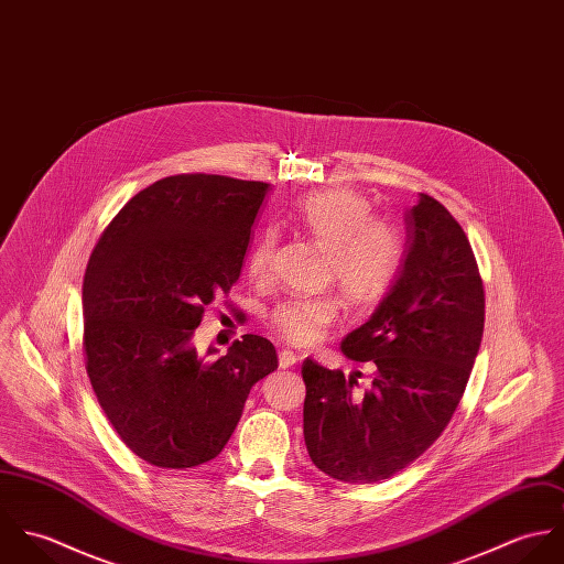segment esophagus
<instances>
[{
	"instance_id": "esophagus-1",
	"label": "esophagus",
	"mask_w": 564,
	"mask_h": 564,
	"mask_svg": "<svg viewBox=\"0 0 564 564\" xmlns=\"http://www.w3.org/2000/svg\"><path fill=\"white\" fill-rule=\"evenodd\" d=\"M278 358H280V367H282V369H291V367H295L297 360H300L291 349H282Z\"/></svg>"
}]
</instances>
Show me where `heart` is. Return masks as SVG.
<instances>
[{
	"label": "heart",
	"mask_w": 564,
	"mask_h": 564,
	"mask_svg": "<svg viewBox=\"0 0 564 564\" xmlns=\"http://www.w3.org/2000/svg\"><path fill=\"white\" fill-rule=\"evenodd\" d=\"M289 219L327 249L329 275L349 304L369 306L389 291L402 264V241L389 226L371 221V206L362 195L347 188L319 191L297 202ZM273 249L271 232L251 247L247 258L251 278L269 273ZM336 317L334 297H293L271 313V323L289 343L311 345Z\"/></svg>",
	"instance_id": "obj_1"
}]
</instances>
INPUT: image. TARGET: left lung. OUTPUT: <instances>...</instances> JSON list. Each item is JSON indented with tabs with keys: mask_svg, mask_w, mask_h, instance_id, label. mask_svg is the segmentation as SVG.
<instances>
[{
	"mask_svg": "<svg viewBox=\"0 0 564 564\" xmlns=\"http://www.w3.org/2000/svg\"><path fill=\"white\" fill-rule=\"evenodd\" d=\"M403 224L395 282L340 343L349 360L376 365L371 387H358L360 371L302 367L306 449L338 482H380L414 463L447 427L480 351L482 278L465 230L423 193Z\"/></svg>",
	"mask_w": 564,
	"mask_h": 564,
	"instance_id": "8db88e82",
	"label": "left lung"
}]
</instances>
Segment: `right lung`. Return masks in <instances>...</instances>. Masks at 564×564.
<instances>
[{"instance_id":"obj_1","label":"right lung","mask_w":564,"mask_h":564,"mask_svg":"<svg viewBox=\"0 0 564 564\" xmlns=\"http://www.w3.org/2000/svg\"><path fill=\"white\" fill-rule=\"evenodd\" d=\"M269 184L171 175L134 195L95 245L82 286L86 373L121 441L162 469L221 454L251 387L278 369L271 340L226 356L193 345L204 306L241 275Z\"/></svg>"}]
</instances>
